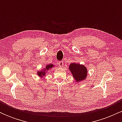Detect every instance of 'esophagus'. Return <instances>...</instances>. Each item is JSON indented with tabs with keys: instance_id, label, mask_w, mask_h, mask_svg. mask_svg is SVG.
I'll use <instances>...</instances> for the list:
<instances>
[{
	"instance_id": "34e87169",
	"label": "esophagus",
	"mask_w": 122,
	"mask_h": 122,
	"mask_svg": "<svg viewBox=\"0 0 122 122\" xmlns=\"http://www.w3.org/2000/svg\"><path fill=\"white\" fill-rule=\"evenodd\" d=\"M64 61H60L59 62H58V65H59V66H60V67H62L63 66H64Z\"/></svg>"
}]
</instances>
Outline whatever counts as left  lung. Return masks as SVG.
<instances>
[{
	"instance_id": "8db88e82",
	"label": "left lung",
	"mask_w": 122,
	"mask_h": 122,
	"mask_svg": "<svg viewBox=\"0 0 122 122\" xmlns=\"http://www.w3.org/2000/svg\"><path fill=\"white\" fill-rule=\"evenodd\" d=\"M69 69L77 82L84 80L86 79L88 71L84 65L76 63H72L70 64Z\"/></svg>"
}]
</instances>
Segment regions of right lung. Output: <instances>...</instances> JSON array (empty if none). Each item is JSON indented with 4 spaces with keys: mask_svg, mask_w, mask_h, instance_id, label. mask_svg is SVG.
I'll return each mask as SVG.
<instances>
[{
    "mask_svg": "<svg viewBox=\"0 0 122 122\" xmlns=\"http://www.w3.org/2000/svg\"><path fill=\"white\" fill-rule=\"evenodd\" d=\"M53 66H54V65H53V64H49V65H46L45 67V69L44 70H42V71H38V75L40 77L44 76L46 74V71L51 69V68H53Z\"/></svg>",
    "mask_w": 122,
    "mask_h": 122,
    "instance_id": "obj_1",
    "label": "right lung"
}]
</instances>
